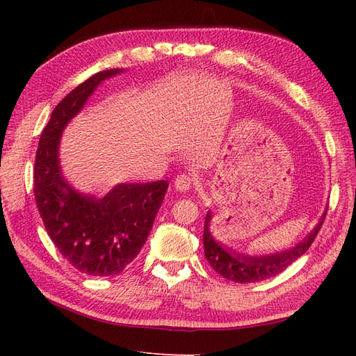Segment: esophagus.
Returning <instances> with one entry per match:
<instances>
[{
	"label": "esophagus",
	"mask_w": 356,
	"mask_h": 356,
	"mask_svg": "<svg viewBox=\"0 0 356 356\" xmlns=\"http://www.w3.org/2000/svg\"><path fill=\"white\" fill-rule=\"evenodd\" d=\"M174 184H175V188L178 191L186 193V191H188L193 187V178L188 177V175H179V177L175 178Z\"/></svg>",
	"instance_id": "obj_1"
}]
</instances>
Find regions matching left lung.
Here are the masks:
<instances>
[{"label": "left lung", "instance_id": "8db88e82", "mask_svg": "<svg viewBox=\"0 0 356 356\" xmlns=\"http://www.w3.org/2000/svg\"><path fill=\"white\" fill-rule=\"evenodd\" d=\"M327 211L322 213L319 222L315 225L306 238L298 242L296 246L289 248L286 251L276 252L270 255H245L236 251L229 250L227 246L221 245L220 242L212 238L209 232V221L212 218L211 211H208L207 218H204V229H203V246H204V257L209 261L211 267L222 277L229 281L238 284H250V282H260L264 279L273 277L284 272L288 266L293 264L297 258L303 255L310 245L314 243L322 222L325 220Z\"/></svg>", "mask_w": 356, "mask_h": 356}]
</instances>
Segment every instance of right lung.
Returning <instances> with one entry per match:
<instances>
[{"label": "right lung", "mask_w": 356, "mask_h": 356, "mask_svg": "<svg viewBox=\"0 0 356 356\" xmlns=\"http://www.w3.org/2000/svg\"><path fill=\"white\" fill-rule=\"evenodd\" d=\"M123 72L101 71L77 86L53 110L41 134L34 168V196L40 217L58 251L79 272L113 276L141 251L168 190V181L118 184L104 197L81 195L62 175V131L98 86Z\"/></svg>", "instance_id": "1"}]
</instances>
